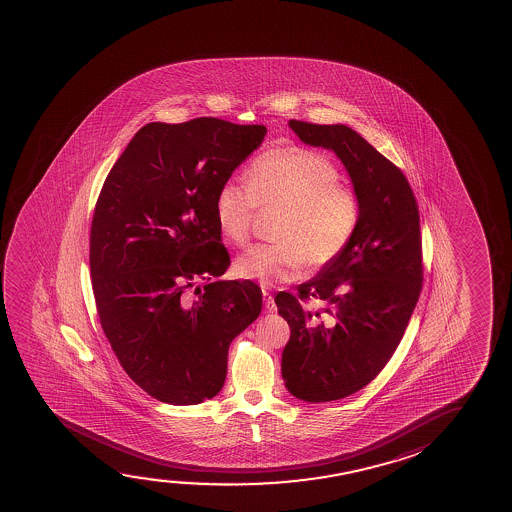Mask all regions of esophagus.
Returning <instances> with one entry per match:
<instances>
[{
    "label": "esophagus",
    "instance_id": "34e87169",
    "mask_svg": "<svg viewBox=\"0 0 512 512\" xmlns=\"http://www.w3.org/2000/svg\"><path fill=\"white\" fill-rule=\"evenodd\" d=\"M262 295H264V306H266V311H269V313H273L274 309H276V304H274L273 295L269 294L267 290H262Z\"/></svg>",
    "mask_w": 512,
    "mask_h": 512
}]
</instances>
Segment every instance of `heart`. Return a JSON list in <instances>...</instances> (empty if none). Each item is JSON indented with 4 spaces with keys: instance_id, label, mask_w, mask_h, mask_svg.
Masks as SVG:
<instances>
[{
    "instance_id": "heart-1",
    "label": "heart",
    "mask_w": 512,
    "mask_h": 512,
    "mask_svg": "<svg viewBox=\"0 0 512 512\" xmlns=\"http://www.w3.org/2000/svg\"><path fill=\"white\" fill-rule=\"evenodd\" d=\"M341 182L329 157L299 145L271 148L252 162L246 183L225 180L215 196V220L229 245L243 246L257 208H278L274 243L239 255L234 273L264 287L297 280L306 266L334 264L357 236L362 201Z\"/></svg>"
}]
</instances>
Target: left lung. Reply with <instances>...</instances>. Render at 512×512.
<instances>
[{
    "mask_svg": "<svg viewBox=\"0 0 512 512\" xmlns=\"http://www.w3.org/2000/svg\"><path fill=\"white\" fill-rule=\"evenodd\" d=\"M288 126L304 143L336 152L362 201L348 250L295 294L274 299L290 325L281 357L288 392L329 402L369 385L406 332L423 287L420 210L404 173L351 127Z\"/></svg>",
    "mask_w": 512,
    "mask_h": 512,
    "instance_id": "8db88e82",
    "label": "left lung"
}]
</instances>
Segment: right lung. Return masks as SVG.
I'll return each instance as SVG.
<instances>
[{
	"label": "right lung",
	"mask_w": 512,
	"mask_h": 512,
	"mask_svg": "<svg viewBox=\"0 0 512 512\" xmlns=\"http://www.w3.org/2000/svg\"><path fill=\"white\" fill-rule=\"evenodd\" d=\"M266 134L213 117L150 122L99 192L89 248L99 322L127 376L166 404L215 397L229 344L260 315L253 281L218 280L231 257L215 196Z\"/></svg>",
	"instance_id": "add662e5"
}]
</instances>
